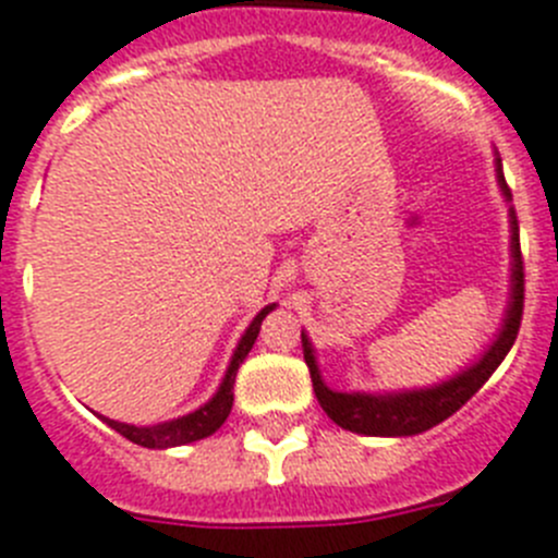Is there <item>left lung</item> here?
I'll list each match as a JSON object with an SVG mask.
<instances>
[{"label": "left lung", "instance_id": "obj_1", "mask_svg": "<svg viewBox=\"0 0 558 558\" xmlns=\"http://www.w3.org/2000/svg\"><path fill=\"white\" fill-rule=\"evenodd\" d=\"M494 171H497V185H500L502 198L508 205V232H511V269H508V303L502 323L494 333L492 345L469 362L466 367H460L458 373L447 376V379L435 381L426 387H404V390H331L323 379L317 365V353H314L312 339L303 331V360H306L308 373H312L314 396H317L319 407L326 410L328 418L339 424L348 433L371 435V438H407V435H418L438 426L440 421H447L449 415L458 413L460 407L466 404L477 390L488 381L500 362L506 360V353L511 351L517 331H520L522 319V255H520V227H517V216L511 207V191L502 177L500 154H494Z\"/></svg>", "mask_w": 558, "mask_h": 558}]
</instances>
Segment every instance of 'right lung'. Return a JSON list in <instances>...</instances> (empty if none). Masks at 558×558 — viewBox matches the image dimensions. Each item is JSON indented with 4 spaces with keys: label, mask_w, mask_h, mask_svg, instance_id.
Masks as SVG:
<instances>
[{
    "label": "right lung",
    "mask_w": 558,
    "mask_h": 558,
    "mask_svg": "<svg viewBox=\"0 0 558 558\" xmlns=\"http://www.w3.org/2000/svg\"><path fill=\"white\" fill-rule=\"evenodd\" d=\"M272 308H275V303H269V306H264L258 314H255V317H252V323L246 326V331L241 333L239 345H235V351H232L230 365H227L225 376H221V385L216 387V393H213L205 404L196 407L193 413L179 415V418H171V421H159V424H148V426L123 424V421L106 418V415H100V418H104L106 424L114 429V433H120L123 438H129L132 444H137V447H145V449L185 447V444H193V440H202V438H207V435H213L221 424H225L227 415H230L235 373H239L241 362L246 360V353H250L252 345H255V339H258V331H260V323H264V317L272 312Z\"/></svg>",
    "instance_id": "obj_1"
}]
</instances>
